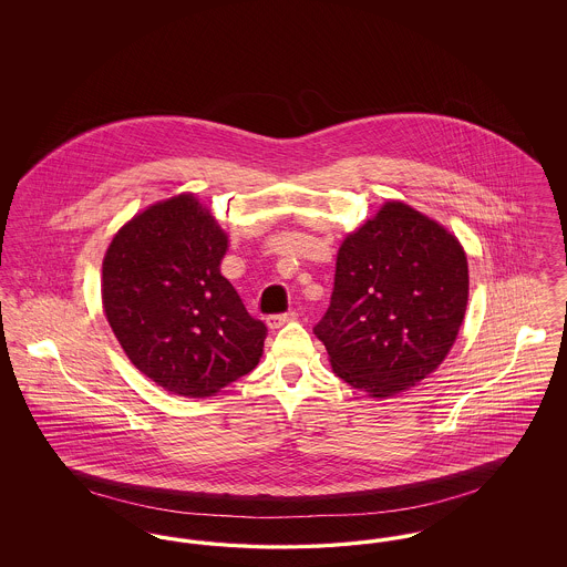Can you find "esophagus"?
<instances>
[{"mask_svg": "<svg viewBox=\"0 0 567 567\" xmlns=\"http://www.w3.org/2000/svg\"><path fill=\"white\" fill-rule=\"evenodd\" d=\"M296 310H289V312H282V315H271V317H268V327H270V329H278V327L291 323V321H296Z\"/></svg>", "mask_w": 567, "mask_h": 567, "instance_id": "obj_1", "label": "esophagus"}]
</instances>
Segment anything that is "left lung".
Masks as SVG:
<instances>
[{"label":"left lung","instance_id":"1","mask_svg":"<svg viewBox=\"0 0 567 567\" xmlns=\"http://www.w3.org/2000/svg\"><path fill=\"white\" fill-rule=\"evenodd\" d=\"M467 282L457 238L386 202L340 246L331 301L315 324L333 372L372 398L414 386L455 344Z\"/></svg>","mask_w":567,"mask_h":567}]
</instances>
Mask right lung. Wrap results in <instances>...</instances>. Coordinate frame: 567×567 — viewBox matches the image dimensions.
<instances>
[{
    "mask_svg": "<svg viewBox=\"0 0 567 567\" xmlns=\"http://www.w3.org/2000/svg\"><path fill=\"white\" fill-rule=\"evenodd\" d=\"M227 236L193 195L134 216L110 243L102 299L144 377L183 398L215 395L248 374L268 327L220 274Z\"/></svg>",
    "mask_w": 567,
    "mask_h": 567,
    "instance_id": "1",
    "label": "right lung"
}]
</instances>
